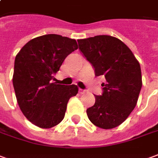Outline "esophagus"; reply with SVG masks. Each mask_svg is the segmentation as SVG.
<instances>
[{
  "label": "esophagus",
  "mask_w": 158,
  "mask_h": 158,
  "mask_svg": "<svg viewBox=\"0 0 158 158\" xmlns=\"http://www.w3.org/2000/svg\"><path fill=\"white\" fill-rule=\"evenodd\" d=\"M86 92V90L85 89H79V93L81 94H84Z\"/></svg>",
  "instance_id": "1"
}]
</instances>
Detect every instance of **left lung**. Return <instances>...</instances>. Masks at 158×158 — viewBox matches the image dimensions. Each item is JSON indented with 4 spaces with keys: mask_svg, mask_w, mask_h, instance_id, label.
<instances>
[{
    "mask_svg": "<svg viewBox=\"0 0 158 158\" xmlns=\"http://www.w3.org/2000/svg\"><path fill=\"white\" fill-rule=\"evenodd\" d=\"M77 42L95 76L106 78L102 94L94 95V105L87 109L88 117L102 129L118 127L137 105L142 88L139 61L127 44L112 36L98 35Z\"/></svg>",
    "mask_w": 158,
    "mask_h": 158,
    "instance_id": "8db88e82",
    "label": "left lung"
}]
</instances>
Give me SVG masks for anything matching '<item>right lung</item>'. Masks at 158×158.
Wrapping results in <instances>:
<instances>
[{
  "mask_svg": "<svg viewBox=\"0 0 158 158\" xmlns=\"http://www.w3.org/2000/svg\"><path fill=\"white\" fill-rule=\"evenodd\" d=\"M77 41L57 34L32 39L16 55L13 84L19 108L40 128H52L64 119L69 100L77 85H61L54 80L66 56L77 50Z\"/></svg>",
  "mask_w": 158,
  "mask_h": 158,
  "instance_id": "right-lung-1",
  "label": "right lung"
}]
</instances>
